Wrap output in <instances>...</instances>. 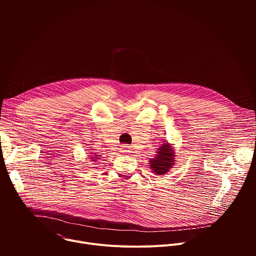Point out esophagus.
<instances>
[{
    "label": "esophagus",
    "mask_w": 256,
    "mask_h": 256,
    "mask_svg": "<svg viewBox=\"0 0 256 256\" xmlns=\"http://www.w3.org/2000/svg\"><path fill=\"white\" fill-rule=\"evenodd\" d=\"M120 152L122 153V154H128V153H130V147L128 146H122V148L120 149Z\"/></svg>",
    "instance_id": "obj_1"
}]
</instances>
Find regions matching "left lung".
Listing matches in <instances>:
<instances>
[{
  "instance_id": "obj_1",
  "label": "left lung",
  "mask_w": 256,
  "mask_h": 256,
  "mask_svg": "<svg viewBox=\"0 0 256 256\" xmlns=\"http://www.w3.org/2000/svg\"><path fill=\"white\" fill-rule=\"evenodd\" d=\"M150 163V166L157 175H162L168 172L174 163V155L170 149V146L168 144H163L161 149H159L156 158L151 160Z\"/></svg>"
}]
</instances>
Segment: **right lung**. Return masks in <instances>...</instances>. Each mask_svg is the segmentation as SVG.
<instances>
[{"mask_svg": "<svg viewBox=\"0 0 256 256\" xmlns=\"http://www.w3.org/2000/svg\"><path fill=\"white\" fill-rule=\"evenodd\" d=\"M96 156H97V155H96Z\"/></svg>", "mask_w": 256, "mask_h": 256, "instance_id": "1", "label": "right lung"}]
</instances>
